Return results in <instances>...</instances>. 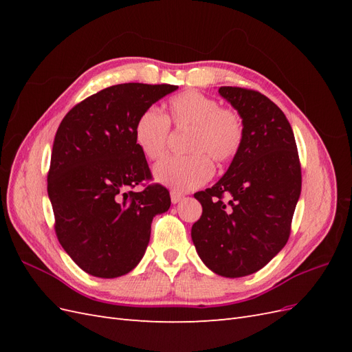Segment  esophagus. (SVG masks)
Here are the masks:
<instances>
[{"label":"esophagus","instance_id":"1","mask_svg":"<svg viewBox=\"0 0 352 352\" xmlns=\"http://www.w3.org/2000/svg\"><path fill=\"white\" fill-rule=\"evenodd\" d=\"M184 194L182 192H179V190H172V192H170V198H172V202H173V204H177V202L179 201H182L184 199Z\"/></svg>","mask_w":352,"mask_h":352}]
</instances>
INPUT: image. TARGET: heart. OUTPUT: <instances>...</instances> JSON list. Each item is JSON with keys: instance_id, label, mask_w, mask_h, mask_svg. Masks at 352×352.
<instances>
[{"instance_id": "b5f03b06", "label": "heart", "mask_w": 352, "mask_h": 352, "mask_svg": "<svg viewBox=\"0 0 352 352\" xmlns=\"http://www.w3.org/2000/svg\"><path fill=\"white\" fill-rule=\"evenodd\" d=\"M168 124L188 129L186 155H170L154 166L157 182L188 190L204 185L212 175V163L225 164L241 150L245 127L235 110L198 91L175 95L166 104V116L155 107L145 109L135 122L133 140L144 157L155 160L166 150Z\"/></svg>"}]
</instances>
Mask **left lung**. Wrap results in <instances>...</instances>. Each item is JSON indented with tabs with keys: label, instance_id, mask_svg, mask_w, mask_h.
<instances>
[{
	"label": "left lung",
	"instance_id": "obj_1",
	"mask_svg": "<svg viewBox=\"0 0 352 352\" xmlns=\"http://www.w3.org/2000/svg\"><path fill=\"white\" fill-rule=\"evenodd\" d=\"M219 94L242 117L245 136L225 176L194 195L202 214L190 236L211 272L242 278L263 269L289 239L301 164L278 105L252 89L220 87Z\"/></svg>",
	"mask_w": 352,
	"mask_h": 352
}]
</instances>
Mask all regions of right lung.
Segmentation results:
<instances>
[{
    "mask_svg": "<svg viewBox=\"0 0 352 352\" xmlns=\"http://www.w3.org/2000/svg\"><path fill=\"white\" fill-rule=\"evenodd\" d=\"M176 85L122 83L76 104L61 120L52 145L48 197L61 247L95 278L113 279L144 257L155 214L170 208L162 185L132 190L151 179L133 140L145 109Z\"/></svg>",
    "mask_w": 352,
    "mask_h": 352,
    "instance_id": "add662e5",
    "label": "right lung"
}]
</instances>
